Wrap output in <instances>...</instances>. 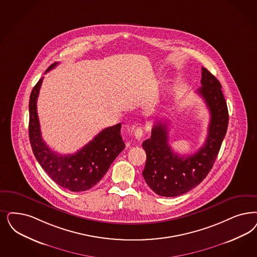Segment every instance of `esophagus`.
<instances>
[{"instance_id":"1","label":"esophagus","mask_w":257,"mask_h":257,"mask_svg":"<svg viewBox=\"0 0 257 257\" xmlns=\"http://www.w3.org/2000/svg\"><path fill=\"white\" fill-rule=\"evenodd\" d=\"M134 136L137 140H142V137L144 136V131H143V128L142 127H139L135 130L134 132Z\"/></svg>"}]
</instances>
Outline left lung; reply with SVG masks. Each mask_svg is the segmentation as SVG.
<instances>
[{
  "label": "left lung",
  "instance_id": "obj_1",
  "mask_svg": "<svg viewBox=\"0 0 257 257\" xmlns=\"http://www.w3.org/2000/svg\"><path fill=\"white\" fill-rule=\"evenodd\" d=\"M201 77L197 93L211 114L203 146L188 157L177 155L169 145L166 121L160 120L154 125L150 139L142 143L147 157L142 176L157 195L172 197L194 189L207 177L220 150L229 122L228 107L218 80L204 67Z\"/></svg>",
  "mask_w": 257,
  "mask_h": 257
}]
</instances>
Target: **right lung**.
<instances>
[{
  "mask_svg": "<svg viewBox=\"0 0 257 257\" xmlns=\"http://www.w3.org/2000/svg\"><path fill=\"white\" fill-rule=\"evenodd\" d=\"M51 64L46 72L55 68ZM45 72V73H46ZM44 78L37 82L29 98V141L36 160L58 185L72 192H82L95 186L106 174L112 162L125 148L120 135L121 123L107 127L73 155L51 150L42 138L37 113V99Z\"/></svg>",
  "mask_w": 257,
  "mask_h": 257,
  "instance_id": "add662e5",
  "label": "right lung"
}]
</instances>
